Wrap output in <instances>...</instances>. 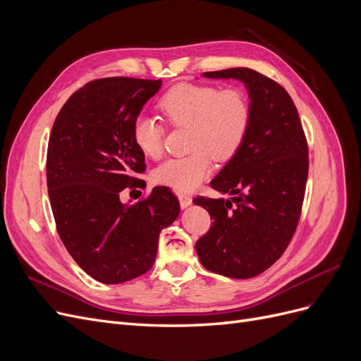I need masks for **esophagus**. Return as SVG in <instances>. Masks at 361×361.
<instances>
[{"instance_id": "obj_1", "label": "esophagus", "mask_w": 361, "mask_h": 361, "mask_svg": "<svg viewBox=\"0 0 361 361\" xmlns=\"http://www.w3.org/2000/svg\"><path fill=\"white\" fill-rule=\"evenodd\" d=\"M179 203H180L182 209H185V207H188V206L192 204V199L190 197L188 194H179Z\"/></svg>"}]
</instances>
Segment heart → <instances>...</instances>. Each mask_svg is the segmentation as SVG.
<instances>
[{
	"instance_id": "1",
	"label": "heart",
	"mask_w": 361,
	"mask_h": 361,
	"mask_svg": "<svg viewBox=\"0 0 361 361\" xmlns=\"http://www.w3.org/2000/svg\"><path fill=\"white\" fill-rule=\"evenodd\" d=\"M158 108L167 123L188 128L191 154L162 162L154 171L155 182L174 191H192L209 176L212 158L228 161L243 146L250 126V102L236 87L180 82L164 93ZM137 149L150 159L164 152V128L157 118L141 114L133 123Z\"/></svg>"
}]
</instances>
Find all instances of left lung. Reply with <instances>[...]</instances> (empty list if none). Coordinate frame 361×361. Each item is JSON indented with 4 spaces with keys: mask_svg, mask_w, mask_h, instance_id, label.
Wrapping results in <instances>:
<instances>
[{
    "mask_svg": "<svg viewBox=\"0 0 361 361\" xmlns=\"http://www.w3.org/2000/svg\"><path fill=\"white\" fill-rule=\"evenodd\" d=\"M204 78L241 81L250 97L243 146L211 187L231 199L197 197L214 220L195 243L202 265L231 279H251L283 255L297 228L309 173V149L292 97L253 69L204 72Z\"/></svg>",
    "mask_w": 361,
    "mask_h": 361,
    "instance_id": "obj_1",
    "label": "left lung"
}]
</instances>
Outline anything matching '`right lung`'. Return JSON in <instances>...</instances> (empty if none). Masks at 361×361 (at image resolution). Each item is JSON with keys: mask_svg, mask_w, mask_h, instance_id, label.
Returning a JSON list of instances; mask_svg holds the SVG:
<instances>
[{"mask_svg": "<svg viewBox=\"0 0 361 361\" xmlns=\"http://www.w3.org/2000/svg\"><path fill=\"white\" fill-rule=\"evenodd\" d=\"M161 85L125 76L87 82L63 105L51 130L47 182L59 235L80 268L105 285L147 272L161 231L180 212L167 187H155L135 204L120 200L146 169L133 123Z\"/></svg>", "mask_w": 361, "mask_h": 361, "instance_id": "add662e5", "label": "right lung"}]
</instances>
